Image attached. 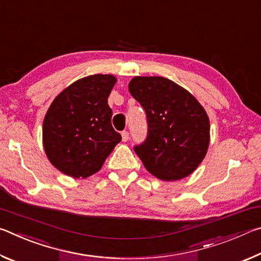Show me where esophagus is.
I'll list each match as a JSON object with an SVG mask.
<instances>
[{
  "mask_svg": "<svg viewBox=\"0 0 261 261\" xmlns=\"http://www.w3.org/2000/svg\"><path fill=\"white\" fill-rule=\"evenodd\" d=\"M122 140L123 141L129 140V132H127V131H123L122 132Z\"/></svg>",
  "mask_w": 261,
  "mask_h": 261,
  "instance_id": "1",
  "label": "esophagus"
}]
</instances>
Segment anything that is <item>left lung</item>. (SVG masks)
Returning a JSON list of instances; mask_svg holds the SVG:
<instances>
[{"instance_id": "1", "label": "left lung", "mask_w": 261, "mask_h": 261, "mask_svg": "<svg viewBox=\"0 0 261 261\" xmlns=\"http://www.w3.org/2000/svg\"><path fill=\"white\" fill-rule=\"evenodd\" d=\"M129 91L146 113L147 138L135 152L147 171L167 182L191 175L210 145V118L204 107L165 77L137 76Z\"/></svg>"}]
</instances>
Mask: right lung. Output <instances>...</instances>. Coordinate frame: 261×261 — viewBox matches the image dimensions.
Instances as JSON below:
<instances>
[{"label": "right lung", "mask_w": 261, "mask_h": 261, "mask_svg": "<svg viewBox=\"0 0 261 261\" xmlns=\"http://www.w3.org/2000/svg\"><path fill=\"white\" fill-rule=\"evenodd\" d=\"M113 74L78 79L56 96L42 125L48 160L61 173L86 178L101 169L122 137L112 125L108 96L116 84Z\"/></svg>", "instance_id": "right-lung-1"}]
</instances>
